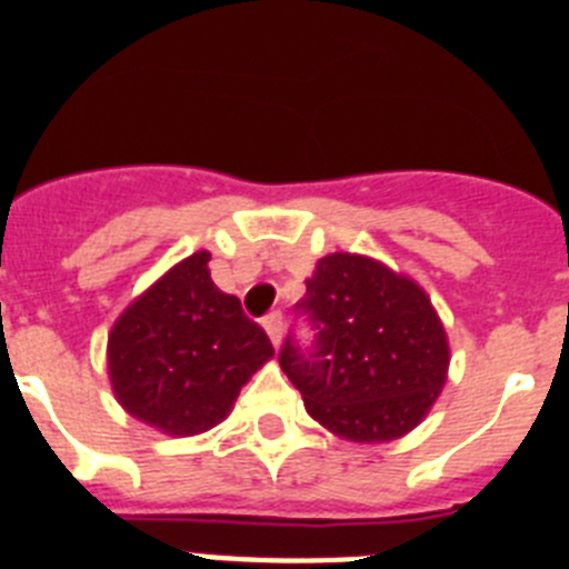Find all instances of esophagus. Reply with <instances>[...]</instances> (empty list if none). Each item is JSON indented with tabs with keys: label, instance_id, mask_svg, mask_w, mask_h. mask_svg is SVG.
<instances>
[{
	"label": "esophagus",
	"instance_id": "34e87169",
	"mask_svg": "<svg viewBox=\"0 0 569 569\" xmlns=\"http://www.w3.org/2000/svg\"><path fill=\"white\" fill-rule=\"evenodd\" d=\"M261 325H264V330H268L270 341L279 347V341H281V310H273V313L264 316V319H261Z\"/></svg>",
	"mask_w": 569,
	"mask_h": 569
}]
</instances>
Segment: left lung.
I'll return each instance as SVG.
<instances>
[{"label": "left lung", "mask_w": 569, "mask_h": 569, "mask_svg": "<svg viewBox=\"0 0 569 569\" xmlns=\"http://www.w3.org/2000/svg\"><path fill=\"white\" fill-rule=\"evenodd\" d=\"M279 365L308 413L359 445L413 430L439 399L450 350L433 305L416 281L365 256L333 253L316 264Z\"/></svg>", "instance_id": "obj_1"}]
</instances>
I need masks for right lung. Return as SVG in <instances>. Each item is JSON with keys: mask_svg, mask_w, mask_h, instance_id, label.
Instances as JSON below:
<instances>
[{"mask_svg": "<svg viewBox=\"0 0 569 569\" xmlns=\"http://www.w3.org/2000/svg\"><path fill=\"white\" fill-rule=\"evenodd\" d=\"M210 253L188 256L130 305L108 339L119 405L170 436L228 416L241 385L273 356L268 333L210 279Z\"/></svg>", "mask_w": 569, "mask_h": 569, "instance_id": "obj_1", "label": "right lung"}]
</instances>
